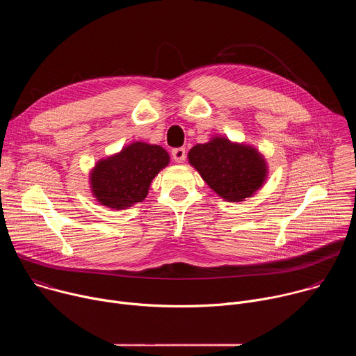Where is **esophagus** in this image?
Returning a JSON list of instances; mask_svg holds the SVG:
<instances>
[{"instance_id":"obj_1","label":"esophagus","mask_w":356,"mask_h":356,"mask_svg":"<svg viewBox=\"0 0 356 356\" xmlns=\"http://www.w3.org/2000/svg\"><path fill=\"white\" fill-rule=\"evenodd\" d=\"M172 156H173L175 162H177V163L184 162V159H186V149H184V147H176V149H173V150H172Z\"/></svg>"}]
</instances>
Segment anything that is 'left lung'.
Returning <instances> with one entry per match:
<instances>
[{"label":"left lung","instance_id":"1","mask_svg":"<svg viewBox=\"0 0 356 356\" xmlns=\"http://www.w3.org/2000/svg\"><path fill=\"white\" fill-rule=\"evenodd\" d=\"M188 162L222 198L236 202L250 197L266 179V163L257 149L213 138L188 152Z\"/></svg>","mask_w":356,"mask_h":356}]
</instances>
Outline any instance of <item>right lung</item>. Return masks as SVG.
Segmentation results:
<instances>
[{"mask_svg":"<svg viewBox=\"0 0 356 356\" xmlns=\"http://www.w3.org/2000/svg\"><path fill=\"white\" fill-rule=\"evenodd\" d=\"M168 163L169 154L159 145L131 143L95 165L90 176L92 194L110 209L131 207L146 197L152 180Z\"/></svg>","mask_w":356,"mask_h":356,"instance_id":"obj_1","label":"right lung"}]
</instances>
